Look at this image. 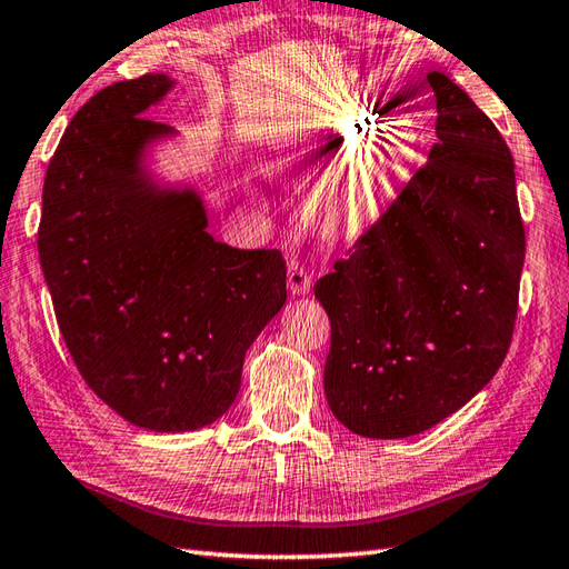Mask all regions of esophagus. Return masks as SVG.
Segmentation results:
<instances>
[{"label":"esophagus","instance_id":"obj_1","mask_svg":"<svg viewBox=\"0 0 569 569\" xmlns=\"http://www.w3.org/2000/svg\"><path fill=\"white\" fill-rule=\"evenodd\" d=\"M288 291L293 296H306L310 291V273L298 259L288 263Z\"/></svg>","mask_w":569,"mask_h":569}]
</instances>
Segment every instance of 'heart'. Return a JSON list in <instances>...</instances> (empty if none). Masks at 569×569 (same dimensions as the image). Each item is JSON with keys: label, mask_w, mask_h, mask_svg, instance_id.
<instances>
[{"label": "heart", "mask_w": 569, "mask_h": 569, "mask_svg": "<svg viewBox=\"0 0 569 569\" xmlns=\"http://www.w3.org/2000/svg\"><path fill=\"white\" fill-rule=\"evenodd\" d=\"M337 137L332 131L330 139ZM398 176L389 159L359 161L325 188V220L337 237H357L379 220L396 196Z\"/></svg>", "instance_id": "1"}]
</instances>
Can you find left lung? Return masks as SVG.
<instances>
[{"mask_svg": "<svg viewBox=\"0 0 569 569\" xmlns=\"http://www.w3.org/2000/svg\"><path fill=\"white\" fill-rule=\"evenodd\" d=\"M428 84V163L316 283L332 328L325 396L361 438L438 426L493 379L513 337L526 259L513 156L445 72Z\"/></svg>", "mask_w": 569, "mask_h": 569, "instance_id": "obj_1", "label": "left lung"}]
</instances>
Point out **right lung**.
Segmentation results:
<instances>
[{
  "label": "right lung",
  "instance_id": "obj_1",
  "mask_svg": "<svg viewBox=\"0 0 569 569\" xmlns=\"http://www.w3.org/2000/svg\"><path fill=\"white\" fill-rule=\"evenodd\" d=\"M173 84L149 72L80 107L48 163L39 224L58 328L84 383L156 432L224 416L247 349L286 303L281 251L222 244L196 188L149 173V147L176 129L143 112Z\"/></svg>",
  "mask_w": 569,
  "mask_h": 569
}]
</instances>
